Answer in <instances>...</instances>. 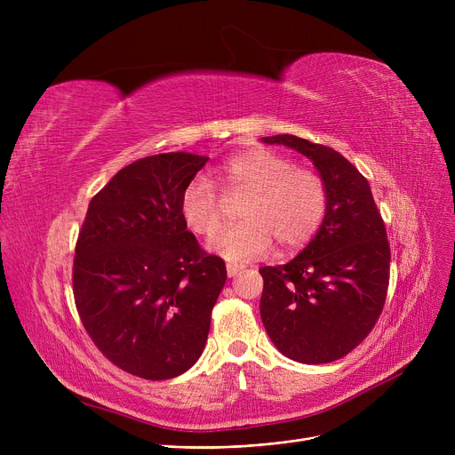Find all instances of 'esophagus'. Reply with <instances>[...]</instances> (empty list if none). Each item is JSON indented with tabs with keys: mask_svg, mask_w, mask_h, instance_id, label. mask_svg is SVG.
I'll list each match as a JSON object with an SVG mask.
<instances>
[{
	"mask_svg": "<svg viewBox=\"0 0 455 455\" xmlns=\"http://www.w3.org/2000/svg\"><path fill=\"white\" fill-rule=\"evenodd\" d=\"M245 267L243 266H237V264H227V273H228V276L232 278V276H235L237 273H242Z\"/></svg>",
	"mask_w": 455,
	"mask_h": 455,
	"instance_id": "esophagus-1",
	"label": "esophagus"
}]
</instances>
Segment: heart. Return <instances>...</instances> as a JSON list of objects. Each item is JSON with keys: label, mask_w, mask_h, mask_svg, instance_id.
I'll list each match as a JSON object with an SVG mask.
<instances>
[{"label": "heart", "mask_w": 455, "mask_h": 455, "mask_svg": "<svg viewBox=\"0 0 455 455\" xmlns=\"http://www.w3.org/2000/svg\"><path fill=\"white\" fill-rule=\"evenodd\" d=\"M221 184L228 194H247L240 206L243 221L227 227L208 243L230 261L264 256L273 240L282 249H299L319 230L328 210L323 177L264 148H251L221 165ZM186 225L212 235L221 225L218 189L204 177L189 180L180 197Z\"/></svg>", "instance_id": "heart-1"}]
</instances>
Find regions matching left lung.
I'll return each mask as SVG.
<instances>
[{
	"instance_id": "left-lung-1",
	"label": "left lung",
	"mask_w": 455,
	"mask_h": 455,
	"mask_svg": "<svg viewBox=\"0 0 455 455\" xmlns=\"http://www.w3.org/2000/svg\"><path fill=\"white\" fill-rule=\"evenodd\" d=\"M307 156L328 188L314 240L285 266L261 267L259 315L290 360L317 365L347 355L384 309L391 249L367 179L338 151L293 134L261 138Z\"/></svg>"
}]
</instances>
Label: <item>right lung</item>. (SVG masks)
Segmentation results:
<instances>
[{
	"mask_svg": "<svg viewBox=\"0 0 455 455\" xmlns=\"http://www.w3.org/2000/svg\"><path fill=\"white\" fill-rule=\"evenodd\" d=\"M208 156L164 153L119 170L88 204L74 297L105 357L146 379H170L201 357L227 267L188 230L180 197Z\"/></svg>",
	"mask_w": 455,
	"mask_h": 455,
	"instance_id": "right-lung-1",
	"label": "right lung"
}]
</instances>
